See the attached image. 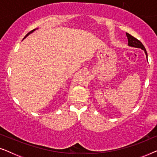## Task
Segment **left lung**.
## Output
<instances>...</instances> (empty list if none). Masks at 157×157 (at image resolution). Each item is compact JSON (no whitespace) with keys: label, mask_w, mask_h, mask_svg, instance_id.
I'll list each match as a JSON object with an SVG mask.
<instances>
[{"label":"left lung","mask_w":157,"mask_h":157,"mask_svg":"<svg viewBox=\"0 0 157 157\" xmlns=\"http://www.w3.org/2000/svg\"><path fill=\"white\" fill-rule=\"evenodd\" d=\"M126 36H127V38H128V46H131V47H134V48H138L142 49L143 51H144V53L146 54V58H147V59L148 55H147V51H146L145 47L144 46V45L142 44H141V42L140 41V40L136 39V38H134V36L130 35L129 33H126ZM147 61H148V59H147Z\"/></svg>","instance_id":"8db88e82"}]
</instances>
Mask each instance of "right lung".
Segmentation results:
<instances>
[{
    "label": "right lung",
    "instance_id": "1",
    "mask_svg": "<svg viewBox=\"0 0 157 157\" xmlns=\"http://www.w3.org/2000/svg\"><path fill=\"white\" fill-rule=\"evenodd\" d=\"M36 29H34V30H33V31H31V32H30V33H28V34H27V35H26V36H25V37H24V38H26V37H27V36H29V34H31V33H33V31H36ZM24 38H23V39H24Z\"/></svg>",
    "mask_w": 157,
    "mask_h": 157
}]
</instances>
